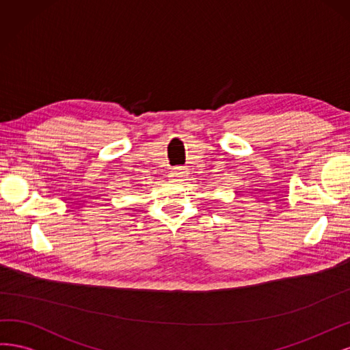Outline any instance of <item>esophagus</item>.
Listing matches in <instances>:
<instances>
[{
	"label": "esophagus",
	"mask_w": 350,
	"mask_h": 350,
	"mask_svg": "<svg viewBox=\"0 0 350 350\" xmlns=\"http://www.w3.org/2000/svg\"><path fill=\"white\" fill-rule=\"evenodd\" d=\"M186 168L185 167H174L173 170H172V173H170V178H172V182H174V183H180V182H183V178L186 177Z\"/></svg>",
	"instance_id": "obj_1"
}]
</instances>
